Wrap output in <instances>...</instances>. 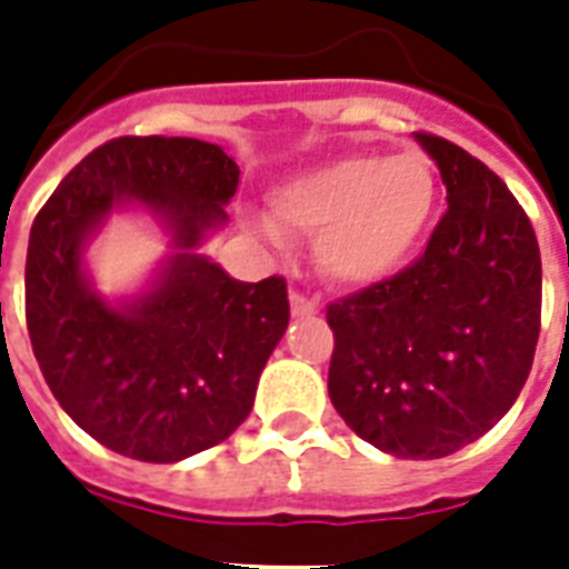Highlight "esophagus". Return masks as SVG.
Wrapping results in <instances>:
<instances>
[{
	"label": "esophagus",
	"mask_w": 569,
	"mask_h": 569,
	"mask_svg": "<svg viewBox=\"0 0 569 569\" xmlns=\"http://www.w3.org/2000/svg\"><path fill=\"white\" fill-rule=\"evenodd\" d=\"M289 303H292V316H316V312H319V301H316V298H307V295L298 292V289L289 292Z\"/></svg>",
	"instance_id": "1"
}]
</instances>
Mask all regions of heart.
<instances>
[{
	"label": "heart",
	"instance_id": "1",
	"mask_svg": "<svg viewBox=\"0 0 569 569\" xmlns=\"http://www.w3.org/2000/svg\"><path fill=\"white\" fill-rule=\"evenodd\" d=\"M433 197L422 153H348L280 186L271 214L280 232L316 236L312 253L330 280L372 283L410 257Z\"/></svg>",
	"mask_w": 569,
	"mask_h": 569
}]
</instances>
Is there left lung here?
Listing matches in <instances>:
<instances>
[{
    "instance_id": "8db88e82",
    "label": "left lung",
    "mask_w": 569,
    "mask_h": 569,
    "mask_svg": "<svg viewBox=\"0 0 569 569\" xmlns=\"http://www.w3.org/2000/svg\"><path fill=\"white\" fill-rule=\"evenodd\" d=\"M449 209L398 274L328 303V392L357 437L396 458H446L520 396L540 337V248L485 162L419 132Z\"/></svg>"
}]
</instances>
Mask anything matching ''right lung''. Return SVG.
I'll list each match as a JSON object with an SVG mask.
<instances>
[{"instance_id":"add662e5","label":"right lung","mask_w":569,"mask_h":569,"mask_svg":"<svg viewBox=\"0 0 569 569\" xmlns=\"http://www.w3.org/2000/svg\"><path fill=\"white\" fill-rule=\"evenodd\" d=\"M239 168L197 138L123 136L84 156L40 206L26 253V328L52 396L118 455L173 463L248 419L289 325L283 277L239 283L191 253L223 223ZM120 199L172 223L178 254L153 293L114 311L87 289L83 236Z\"/></svg>"}]
</instances>
